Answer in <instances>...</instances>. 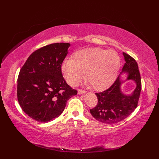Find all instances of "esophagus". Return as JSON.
Listing matches in <instances>:
<instances>
[{"label": "esophagus", "mask_w": 159, "mask_h": 159, "mask_svg": "<svg viewBox=\"0 0 159 159\" xmlns=\"http://www.w3.org/2000/svg\"><path fill=\"white\" fill-rule=\"evenodd\" d=\"M86 93V91L84 90H82V89H79L78 90V94L81 95V94H84Z\"/></svg>", "instance_id": "1"}]
</instances>
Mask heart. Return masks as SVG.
<instances>
[{
    "mask_svg": "<svg viewBox=\"0 0 159 159\" xmlns=\"http://www.w3.org/2000/svg\"><path fill=\"white\" fill-rule=\"evenodd\" d=\"M120 58L115 50L91 48L79 50L72 58L65 59L61 71L67 82L76 86L85 78L97 90L110 86L117 77Z\"/></svg>",
    "mask_w": 159,
    "mask_h": 159,
    "instance_id": "obj_1",
    "label": "heart"
}]
</instances>
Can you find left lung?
Masks as SVG:
<instances>
[{"mask_svg":"<svg viewBox=\"0 0 159 159\" xmlns=\"http://www.w3.org/2000/svg\"><path fill=\"white\" fill-rule=\"evenodd\" d=\"M125 63L122 70L112 86L101 93H96L97 105L90 110V113L98 121L112 124L122 121L132 113L137 106L141 91V79L136 61L123 52ZM127 75L126 80L121 75ZM127 80H133L136 84L130 94H125L121 89V84Z\"/></svg>","mask_w":159,"mask_h":159,"instance_id":"left-lung-1","label":"left lung"}]
</instances>
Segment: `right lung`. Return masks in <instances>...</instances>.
Listing matches in <instances>:
<instances>
[{"mask_svg": "<svg viewBox=\"0 0 159 159\" xmlns=\"http://www.w3.org/2000/svg\"><path fill=\"white\" fill-rule=\"evenodd\" d=\"M70 46V43H54L36 50L19 72L18 101L23 111L33 120L46 122L57 118L68 100L77 94L61 71Z\"/></svg>", "mask_w": 159, "mask_h": 159, "instance_id": "right-lung-1", "label": "right lung"}]
</instances>
